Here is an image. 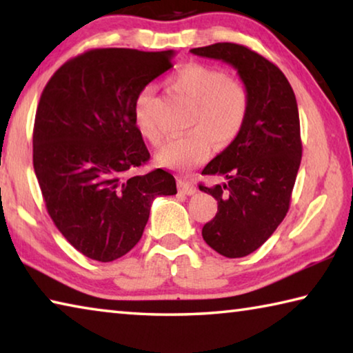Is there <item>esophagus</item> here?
I'll list each match as a JSON object with an SVG mask.
<instances>
[{"mask_svg": "<svg viewBox=\"0 0 353 353\" xmlns=\"http://www.w3.org/2000/svg\"><path fill=\"white\" fill-rule=\"evenodd\" d=\"M179 191L187 196H193L196 193V187L187 181H179Z\"/></svg>", "mask_w": 353, "mask_h": 353, "instance_id": "esophagus-1", "label": "esophagus"}]
</instances>
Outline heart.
I'll list each match as a JSON object with an SVG mask.
<instances>
[{"label": "heart", "mask_w": 353, "mask_h": 353, "mask_svg": "<svg viewBox=\"0 0 353 353\" xmlns=\"http://www.w3.org/2000/svg\"><path fill=\"white\" fill-rule=\"evenodd\" d=\"M171 90L191 99L187 134L170 139L157 152L159 163L168 168L185 170L198 165L210 155L212 141L227 146L241 132L249 110L248 88L240 81L227 77L223 70L204 63H187L168 77ZM157 97L152 85L137 93L132 117L139 132L152 145L163 139V130L155 115Z\"/></svg>", "instance_id": "heart-1"}]
</instances>
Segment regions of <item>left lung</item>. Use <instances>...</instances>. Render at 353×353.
Masks as SVG:
<instances>
[{
	"label": "left lung",
	"mask_w": 353,
	"mask_h": 353,
	"mask_svg": "<svg viewBox=\"0 0 353 353\" xmlns=\"http://www.w3.org/2000/svg\"><path fill=\"white\" fill-rule=\"evenodd\" d=\"M191 52L232 65L249 93L241 132L202 170L225 182L199 185L218 201L202 236L218 254L240 259L259 249L288 213L302 159L296 97L279 67L248 46L214 43Z\"/></svg>",
	"instance_id": "1"
}]
</instances>
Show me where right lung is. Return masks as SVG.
<instances>
[{"label": "right lung", "instance_id": "right-lung-1", "mask_svg": "<svg viewBox=\"0 0 353 353\" xmlns=\"http://www.w3.org/2000/svg\"><path fill=\"white\" fill-rule=\"evenodd\" d=\"M174 51L90 50L70 59L43 88L35 113L32 162L52 223L74 249L113 261L140 241L157 196L176 194L149 162L137 130V93L168 71Z\"/></svg>", "mask_w": 353, "mask_h": 353}]
</instances>
